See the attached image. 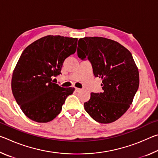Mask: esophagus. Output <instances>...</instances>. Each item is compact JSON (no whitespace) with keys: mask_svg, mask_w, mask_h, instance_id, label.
Returning a JSON list of instances; mask_svg holds the SVG:
<instances>
[{"mask_svg":"<svg viewBox=\"0 0 158 158\" xmlns=\"http://www.w3.org/2000/svg\"><path fill=\"white\" fill-rule=\"evenodd\" d=\"M81 89H79V88H75V90L77 92H79V91H80V90H81Z\"/></svg>","mask_w":158,"mask_h":158,"instance_id":"obj_1","label":"esophagus"}]
</instances>
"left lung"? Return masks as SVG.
<instances>
[{
	"label": "left lung",
	"instance_id": "obj_1",
	"mask_svg": "<svg viewBox=\"0 0 158 158\" xmlns=\"http://www.w3.org/2000/svg\"><path fill=\"white\" fill-rule=\"evenodd\" d=\"M77 55L89 59L95 77L102 79L104 91L92 93L84 109L100 123L121 118L132 103L139 85V74L132 53L123 45L102 37L79 40Z\"/></svg>",
	"mask_w": 158,
	"mask_h": 158
}]
</instances>
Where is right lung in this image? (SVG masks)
Segmentation results:
<instances>
[{
  "instance_id": "1",
  "label": "right lung",
  "mask_w": 158,
  "mask_h": 158,
  "mask_svg": "<svg viewBox=\"0 0 158 158\" xmlns=\"http://www.w3.org/2000/svg\"><path fill=\"white\" fill-rule=\"evenodd\" d=\"M77 38L47 35L23 50L12 74V90L26 116L37 123L55 118L74 88H63L52 79L61 74L65 58L75 53Z\"/></svg>"
}]
</instances>
